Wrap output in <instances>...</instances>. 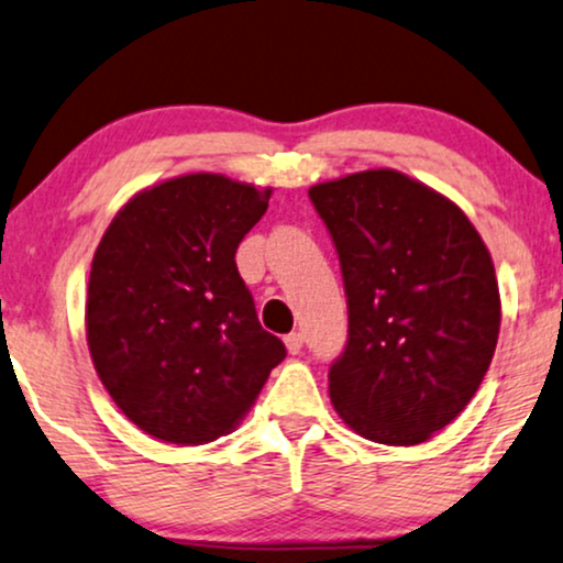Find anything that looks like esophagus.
I'll return each mask as SVG.
<instances>
[{
    "instance_id": "34e87169",
    "label": "esophagus",
    "mask_w": 563,
    "mask_h": 563,
    "mask_svg": "<svg viewBox=\"0 0 563 563\" xmlns=\"http://www.w3.org/2000/svg\"><path fill=\"white\" fill-rule=\"evenodd\" d=\"M286 347H288V353H301V347H303V334L301 332H290V334H286Z\"/></svg>"
}]
</instances>
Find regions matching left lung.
<instances>
[{"mask_svg":"<svg viewBox=\"0 0 563 563\" xmlns=\"http://www.w3.org/2000/svg\"><path fill=\"white\" fill-rule=\"evenodd\" d=\"M347 296L330 366L340 418L379 444H421L478 393L501 324L499 283L457 205L393 168L317 184Z\"/></svg>","mask_w":563,"mask_h":563,"instance_id":"left-lung-1","label":"left lung"}]
</instances>
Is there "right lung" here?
Wrapping results in <instances>:
<instances>
[{
    "label": "right lung",
    "instance_id": "obj_1",
    "mask_svg": "<svg viewBox=\"0 0 563 563\" xmlns=\"http://www.w3.org/2000/svg\"><path fill=\"white\" fill-rule=\"evenodd\" d=\"M269 189L220 174L134 195L96 249L85 303L92 366L134 426L195 446L229 433L286 358L236 267Z\"/></svg>",
    "mask_w": 563,
    "mask_h": 563
}]
</instances>
